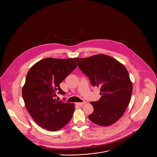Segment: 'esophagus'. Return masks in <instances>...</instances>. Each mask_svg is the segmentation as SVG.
Listing matches in <instances>:
<instances>
[{
  "label": "esophagus",
  "mask_w": 157,
  "mask_h": 157,
  "mask_svg": "<svg viewBox=\"0 0 157 157\" xmlns=\"http://www.w3.org/2000/svg\"><path fill=\"white\" fill-rule=\"evenodd\" d=\"M86 103V102L85 101H83V102H80V103H77L76 104L77 105H78V106H83Z\"/></svg>",
  "instance_id": "esophagus-1"
}]
</instances>
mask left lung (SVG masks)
Returning <instances> with one entry per match:
<instances>
[{
  "label": "left lung",
  "instance_id": "left-lung-1",
  "mask_svg": "<svg viewBox=\"0 0 157 157\" xmlns=\"http://www.w3.org/2000/svg\"><path fill=\"white\" fill-rule=\"evenodd\" d=\"M74 59L79 69L89 77L91 85L100 87L101 98L90 102L94 111L89 115L90 120L101 126L117 122L126 111L132 93V84L126 68L105 54Z\"/></svg>",
  "mask_w": 157,
  "mask_h": 157
}]
</instances>
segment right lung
<instances>
[{"label": "right lung", "instance_id": "obj_1", "mask_svg": "<svg viewBox=\"0 0 157 157\" xmlns=\"http://www.w3.org/2000/svg\"><path fill=\"white\" fill-rule=\"evenodd\" d=\"M77 66L73 59L46 58L27 73L22 88L26 109L38 125L49 131L67 125L74 111V104L58 101L56 94L65 95L59 84Z\"/></svg>", "mask_w": 157, "mask_h": 157}]
</instances>
